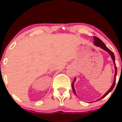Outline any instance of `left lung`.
Segmentation results:
<instances>
[{"label": "left lung", "mask_w": 122, "mask_h": 122, "mask_svg": "<svg viewBox=\"0 0 122 122\" xmlns=\"http://www.w3.org/2000/svg\"><path fill=\"white\" fill-rule=\"evenodd\" d=\"M94 45H96V46H99V47H100L101 48L103 49V50H104V51H106V52H107L108 53L110 54V56H111L112 59L113 61V64H114V69H115V73H114L113 83L112 85V86L110 87V88H109V90H108L107 92L105 94H104V95H103V96L102 97H100V99H97V100L95 101V102H97L98 100H100L101 99H103L104 97H105L107 95V94H109L110 92H111L112 91V90L113 89V88L114 87V85H115V83H116V75H117V67H116V64H115V57H114L113 52L112 51H111V50H109V49L106 46V45L104 44V43H103V42L102 41H101L100 39L99 38H98L97 37L94 36ZM76 78H75L74 80L73 81V82H72V90H73L74 93L75 94V95H76V96L77 97V94H76V90H75L74 86V82L76 81Z\"/></svg>", "instance_id": "left-lung-1"}]
</instances>
